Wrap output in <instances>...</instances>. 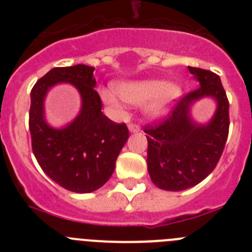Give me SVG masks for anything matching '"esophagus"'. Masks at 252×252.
I'll list each match as a JSON object with an SVG mask.
<instances>
[{"mask_svg": "<svg viewBox=\"0 0 252 252\" xmlns=\"http://www.w3.org/2000/svg\"><path fill=\"white\" fill-rule=\"evenodd\" d=\"M128 130H130V132H137V131L140 130L139 125L130 124V125H128Z\"/></svg>", "mask_w": 252, "mask_h": 252, "instance_id": "34e87169", "label": "esophagus"}]
</instances>
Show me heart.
Here are the masks:
<instances>
[{
  "label": "heart",
  "mask_w": 252,
  "mask_h": 252,
  "mask_svg": "<svg viewBox=\"0 0 252 252\" xmlns=\"http://www.w3.org/2000/svg\"><path fill=\"white\" fill-rule=\"evenodd\" d=\"M115 90L116 93L128 103L139 104L148 101L145 112L151 117L164 115L180 94V90L177 84L165 83L160 79L121 82L116 84ZM101 97L107 104L119 106V99L110 91L102 90Z\"/></svg>",
  "instance_id": "heart-1"
}]
</instances>
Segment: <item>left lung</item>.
I'll return each instance as SVG.
<instances>
[{"instance_id": "obj_1", "label": "left lung", "mask_w": 252, "mask_h": 252, "mask_svg": "<svg viewBox=\"0 0 252 252\" xmlns=\"http://www.w3.org/2000/svg\"><path fill=\"white\" fill-rule=\"evenodd\" d=\"M199 87L173 106L162 121L146 125L148 171L153 183L164 190H183L206 179L217 165L228 137V99L216 73L188 66ZM203 96H212L218 110L207 125L195 124L190 107Z\"/></svg>"}]
</instances>
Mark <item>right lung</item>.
<instances>
[{
    "instance_id": "add662e5",
    "label": "right lung",
    "mask_w": 252,
    "mask_h": 252,
    "mask_svg": "<svg viewBox=\"0 0 252 252\" xmlns=\"http://www.w3.org/2000/svg\"><path fill=\"white\" fill-rule=\"evenodd\" d=\"M93 70L84 64L53 68L31 90L29 127L32 153L50 179L74 193L101 188L112 175L128 139L126 124H116L102 113ZM58 83L73 84L82 98L78 116L63 129L51 128L43 117L46 93Z\"/></svg>"
}]
</instances>
